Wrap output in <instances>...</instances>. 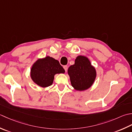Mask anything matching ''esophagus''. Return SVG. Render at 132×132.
<instances>
[{"mask_svg": "<svg viewBox=\"0 0 132 132\" xmlns=\"http://www.w3.org/2000/svg\"><path fill=\"white\" fill-rule=\"evenodd\" d=\"M63 68H64V70H65V71L67 72V70H68V66H67V65H64L63 66Z\"/></svg>", "mask_w": 132, "mask_h": 132, "instance_id": "obj_1", "label": "esophagus"}]
</instances>
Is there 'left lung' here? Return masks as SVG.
I'll return each instance as SVG.
<instances>
[{
	"mask_svg": "<svg viewBox=\"0 0 132 132\" xmlns=\"http://www.w3.org/2000/svg\"><path fill=\"white\" fill-rule=\"evenodd\" d=\"M68 74L72 86L78 91L87 90L92 87L97 76L95 67L87 57L82 55L78 56L75 64L69 67Z\"/></svg>",
	"mask_w": 132,
	"mask_h": 132,
	"instance_id": "left-lung-1",
	"label": "left lung"
}]
</instances>
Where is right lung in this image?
I'll list each match as a JSON object with an SVG mask.
<instances>
[{
	"label": "right lung",
	"mask_w": 132,
	"mask_h": 132,
	"mask_svg": "<svg viewBox=\"0 0 132 132\" xmlns=\"http://www.w3.org/2000/svg\"><path fill=\"white\" fill-rule=\"evenodd\" d=\"M65 70L59 61L49 56L39 58L32 65L30 76L32 81L42 88L52 84L56 74L64 73Z\"/></svg>",
	"instance_id": "right-lung-1"
}]
</instances>
